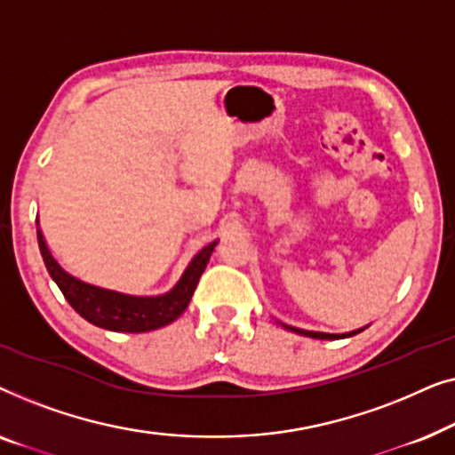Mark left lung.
<instances>
[{
  "mask_svg": "<svg viewBox=\"0 0 455 455\" xmlns=\"http://www.w3.org/2000/svg\"><path fill=\"white\" fill-rule=\"evenodd\" d=\"M279 325L283 329H290V331L294 333H300V335H307V338H315V339H338V338H350V335H356L363 331V329H358V331H352L347 335H335V333H321V331H307V329H298V327H291V325H285V323L279 321Z\"/></svg>",
  "mask_w": 455,
  "mask_h": 455,
  "instance_id": "obj_1",
  "label": "left lung"
}]
</instances>
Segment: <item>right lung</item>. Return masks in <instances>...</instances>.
Masks as SVG:
<instances>
[{
  "mask_svg": "<svg viewBox=\"0 0 455 455\" xmlns=\"http://www.w3.org/2000/svg\"><path fill=\"white\" fill-rule=\"evenodd\" d=\"M36 238H39V248L49 275L58 283V288L61 290L66 300L70 302V307L83 319L92 323V325L124 333L153 331V329L165 327L176 321L188 308L198 279H201L204 267L209 263L211 252L217 246V242H211L190 260V265L186 267L184 275L180 277L176 288L157 296H136L126 294V291L103 288V285L91 283L86 279H80L78 275H72L70 271L64 269V265H60L53 252L49 251L41 228L36 229Z\"/></svg>",
  "mask_w": 455,
  "mask_h": 455,
  "instance_id": "1",
  "label": "right lung"
}]
</instances>
